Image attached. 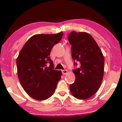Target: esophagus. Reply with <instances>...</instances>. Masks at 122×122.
I'll use <instances>...</instances> for the list:
<instances>
[{
	"label": "esophagus",
	"instance_id": "obj_1",
	"mask_svg": "<svg viewBox=\"0 0 122 122\" xmlns=\"http://www.w3.org/2000/svg\"><path fill=\"white\" fill-rule=\"evenodd\" d=\"M61 72H62V74H63V75H66V74H67L68 71H67V70H66V69L62 70V71H61Z\"/></svg>",
	"mask_w": 122,
	"mask_h": 122
}]
</instances>
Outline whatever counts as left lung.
<instances>
[{"label": "left lung", "mask_w": 122, "mask_h": 122, "mask_svg": "<svg viewBox=\"0 0 122 122\" xmlns=\"http://www.w3.org/2000/svg\"><path fill=\"white\" fill-rule=\"evenodd\" d=\"M68 41L71 45L72 58L81 64L73 71L76 81L70 85V91L78 99H88L101 86L104 75V56L94 38L87 33L72 31ZM74 64L77 66L75 61Z\"/></svg>", "instance_id": "obj_1"}]
</instances>
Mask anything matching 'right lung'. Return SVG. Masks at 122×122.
<instances>
[{"label": "right lung", "instance_id": "add662e5", "mask_svg": "<svg viewBox=\"0 0 122 122\" xmlns=\"http://www.w3.org/2000/svg\"><path fill=\"white\" fill-rule=\"evenodd\" d=\"M63 36V32L34 35L28 40L18 55V78L24 91L33 99L44 101L51 97L61 79V71L54 69L49 56L51 49ZM48 62L49 67L46 66Z\"/></svg>", "mask_w": 122, "mask_h": 122}]
</instances>
